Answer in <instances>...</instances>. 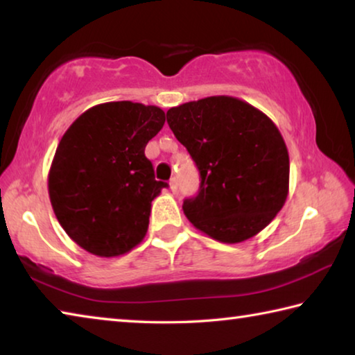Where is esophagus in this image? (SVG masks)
Wrapping results in <instances>:
<instances>
[{
	"instance_id": "obj_1",
	"label": "esophagus",
	"mask_w": 355,
	"mask_h": 355,
	"mask_svg": "<svg viewBox=\"0 0 355 355\" xmlns=\"http://www.w3.org/2000/svg\"><path fill=\"white\" fill-rule=\"evenodd\" d=\"M169 188H171V191L173 192V194H175V192L178 191V183H177V178H171V182H169Z\"/></svg>"
}]
</instances>
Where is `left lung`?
<instances>
[{
  "mask_svg": "<svg viewBox=\"0 0 355 355\" xmlns=\"http://www.w3.org/2000/svg\"><path fill=\"white\" fill-rule=\"evenodd\" d=\"M167 123L200 172L183 203L188 220L216 241L243 243L285 205L290 156L279 128L248 101L214 95L167 111Z\"/></svg>",
  "mask_w": 355,
  "mask_h": 355,
  "instance_id": "left-lung-1",
  "label": "left lung"
}]
</instances>
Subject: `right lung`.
<instances>
[{"mask_svg": "<svg viewBox=\"0 0 355 355\" xmlns=\"http://www.w3.org/2000/svg\"><path fill=\"white\" fill-rule=\"evenodd\" d=\"M166 114L158 106L107 101L84 111L58 144L48 196L65 233L84 250L119 257L146 236L156 182L146 146Z\"/></svg>", "mask_w": 355, "mask_h": 355, "instance_id": "obj_1", "label": "right lung"}]
</instances>
